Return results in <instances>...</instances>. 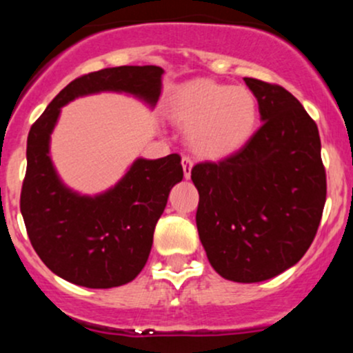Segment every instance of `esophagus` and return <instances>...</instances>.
<instances>
[{"instance_id": "obj_1", "label": "esophagus", "mask_w": 353, "mask_h": 353, "mask_svg": "<svg viewBox=\"0 0 353 353\" xmlns=\"http://www.w3.org/2000/svg\"><path fill=\"white\" fill-rule=\"evenodd\" d=\"M182 169H184V177L189 179L190 177V169H192V159L189 156L182 157Z\"/></svg>"}]
</instances>
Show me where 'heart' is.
I'll return each instance as SVG.
<instances>
[{"label": "heart", "instance_id": "b5f03b06", "mask_svg": "<svg viewBox=\"0 0 353 353\" xmlns=\"http://www.w3.org/2000/svg\"><path fill=\"white\" fill-rule=\"evenodd\" d=\"M168 112L176 123L189 125L188 141L194 151L216 157L237 151L252 137L259 104L244 86L192 79L171 92Z\"/></svg>", "mask_w": 353, "mask_h": 353}]
</instances>
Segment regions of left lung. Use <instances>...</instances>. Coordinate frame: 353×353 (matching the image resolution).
<instances>
[{
	"mask_svg": "<svg viewBox=\"0 0 353 353\" xmlns=\"http://www.w3.org/2000/svg\"><path fill=\"white\" fill-rule=\"evenodd\" d=\"M262 125L236 152L196 164V222L221 277L252 283L297 264L315 234L327 196L317 124L287 89L244 78Z\"/></svg>",
	"mask_w": 353,
	"mask_h": 353,
	"instance_id": "8db88e82",
	"label": "left lung"
}]
</instances>
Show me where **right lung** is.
I'll return each mask as SVG.
<instances>
[{"instance_id":"right-lung-1","label":"right lung","mask_w":353,"mask_h":353,"mask_svg":"<svg viewBox=\"0 0 353 353\" xmlns=\"http://www.w3.org/2000/svg\"><path fill=\"white\" fill-rule=\"evenodd\" d=\"M159 66L106 68L71 81L31 125L21 214L31 245L48 269L89 289L131 282L148 262L152 236L169 192L182 181L179 154L136 159L114 188L81 196L59 179L50 154L61 108L81 96L125 92L156 106L163 89Z\"/></svg>"}]
</instances>
